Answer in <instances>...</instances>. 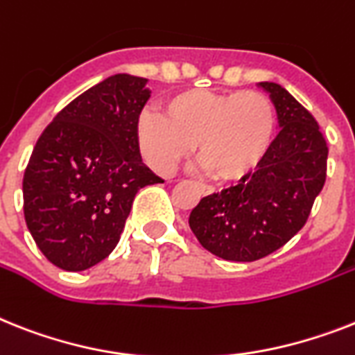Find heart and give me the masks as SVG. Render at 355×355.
Instances as JSON below:
<instances>
[{"instance_id":"b5f03b06","label":"heart","mask_w":355,"mask_h":355,"mask_svg":"<svg viewBox=\"0 0 355 355\" xmlns=\"http://www.w3.org/2000/svg\"><path fill=\"white\" fill-rule=\"evenodd\" d=\"M276 107L254 90H184L137 121V143L145 161L171 174L192 146L207 174L216 181L241 180L256 168L276 134Z\"/></svg>"}]
</instances>
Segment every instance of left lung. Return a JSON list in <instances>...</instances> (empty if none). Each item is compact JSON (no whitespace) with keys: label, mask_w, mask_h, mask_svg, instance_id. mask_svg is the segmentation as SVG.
Here are the masks:
<instances>
[{"label":"left lung","mask_w":355,"mask_h":355,"mask_svg":"<svg viewBox=\"0 0 355 355\" xmlns=\"http://www.w3.org/2000/svg\"><path fill=\"white\" fill-rule=\"evenodd\" d=\"M259 87L270 94L279 134L256 171L201 199L189 218L203 248L227 261H256L290 241L327 180L329 146L314 116L281 85Z\"/></svg>","instance_id":"1"}]
</instances>
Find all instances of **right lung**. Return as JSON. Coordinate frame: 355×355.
I'll return each instance as SVG.
<instances>
[{
  "label": "right lung",
  "instance_id": "1",
  "mask_svg": "<svg viewBox=\"0 0 355 355\" xmlns=\"http://www.w3.org/2000/svg\"><path fill=\"white\" fill-rule=\"evenodd\" d=\"M145 78L116 74L85 90L37 139L23 175V210L43 256L63 270L116 248L137 190L163 183L141 161L137 121Z\"/></svg>",
  "mask_w": 355,
  "mask_h": 355
}]
</instances>
